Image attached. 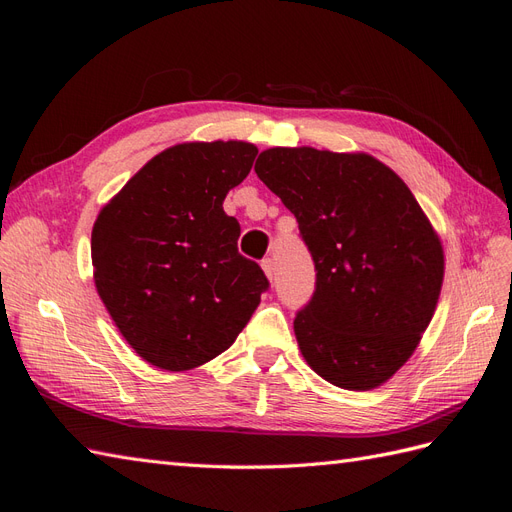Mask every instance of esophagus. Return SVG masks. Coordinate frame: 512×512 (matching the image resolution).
<instances>
[{
	"label": "esophagus",
	"mask_w": 512,
	"mask_h": 512,
	"mask_svg": "<svg viewBox=\"0 0 512 512\" xmlns=\"http://www.w3.org/2000/svg\"><path fill=\"white\" fill-rule=\"evenodd\" d=\"M262 271L267 273L269 280H273V275H275V265H273V258H265V260H262Z\"/></svg>",
	"instance_id": "1"
}]
</instances>
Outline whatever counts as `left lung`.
<instances>
[{"label":"left lung","instance_id":"1","mask_svg":"<svg viewBox=\"0 0 512 512\" xmlns=\"http://www.w3.org/2000/svg\"><path fill=\"white\" fill-rule=\"evenodd\" d=\"M254 170L294 213L314 260V294L294 316L307 365L339 389H376L436 312L444 254L427 215L365 153L273 147Z\"/></svg>","mask_w":512,"mask_h":512}]
</instances>
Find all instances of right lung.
Here are the masks:
<instances>
[{"instance_id": "obj_1", "label": "right lung", "mask_w": 512, "mask_h": 512, "mask_svg": "<svg viewBox=\"0 0 512 512\" xmlns=\"http://www.w3.org/2000/svg\"><path fill=\"white\" fill-rule=\"evenodd\" d=\"M256 153L241 141L175 145L100 211L91 232L96 288L147 363L183 371L215 359L269 290L258 262L239 254L241 226L222 207Z\"/></svg>"}]
</instances>
